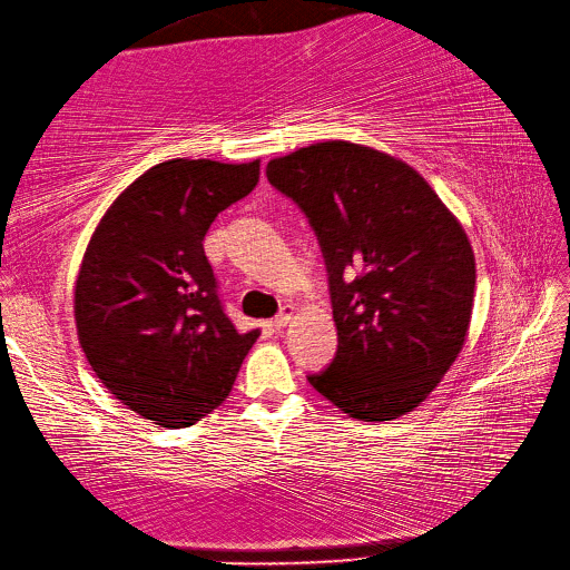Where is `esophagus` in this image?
I'll list each match as a JSON object with an SVG mask.
<instances>
[{
    "label": "esophagus",
    "instance_id": "obj_1",
    "mask_svg": "<svg viewBox=\"0 0 570 570\" xmlns=\"http://www.w3.org/2000/svg\"><path fill=\"white\" fill-rule=\"evenodd\" d=\"M293 315H295V307L293 305H285L283 309H281V315H277L275 320H273V327L275 330H285L289 322H293Z\"/></svg>",
    "mask_w": 570,
    "mask_h": 570
}]
</instances>
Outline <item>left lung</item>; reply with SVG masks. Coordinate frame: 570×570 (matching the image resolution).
I'll list each match as a JSON object with an SVG mask.
<instances>
[{
  "mask_svg": "<svg viewBox=\"0 0 570 570\" xmlns=\"http://www.w3.org/2000/svg\"><path fill=\"white\" fill-rule=\"evenodd\" d=\"M265 174L305 212L330 271L340 350L309 383L356 421L411 413L468 340L474 253L462 224L411 165L344 139L271 159Z\"/></svg>",
  "mask_w": 570,
  "mask_h": 570,
  "instance_id": "obj_1",
  "label": "left lung"
}]
</instances>
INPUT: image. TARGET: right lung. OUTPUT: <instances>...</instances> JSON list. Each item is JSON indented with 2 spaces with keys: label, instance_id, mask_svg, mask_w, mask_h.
<instances>
[{
  "label": "right lung",
  "instance_id": "obj_1",
  "mask_svg": "<svg viewBox=\"0 0 570 570\" xmlns=\"http://www.w3.org/2000/svg\"><path fill=\"white\" fill-rule=\"evenodd\" d=\"M261 159H169L137 177L92 230L76 277L78 342L102 386L161 428L218 409L258 340L240 334L204 253L214 218L248 196Z\"/></svg>",
  "mask_w": 570,
  "mask_h": 570
}]
</instances>
